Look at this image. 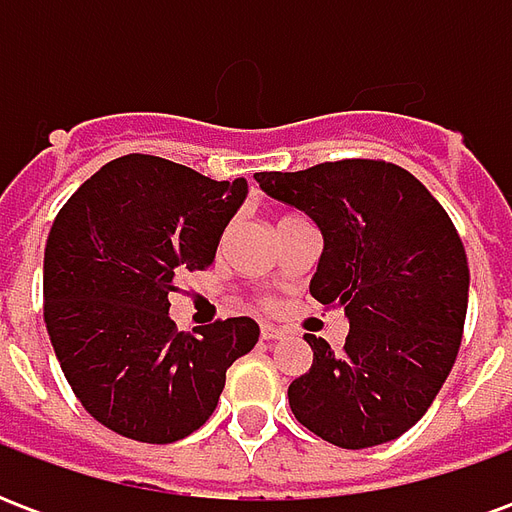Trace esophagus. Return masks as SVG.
Instances as JSON below:
<instances>
[{"label":"esophagus","instance_id":"1","mask_svg":"<svg viewBox=\"0 0 512 512\" xmlns=\"http://www.w3.org/2000/svg\"><path fill=\"white\" fill-rule=\"evenodd\" d=\"M282 329H277V326H260V340H266V343H271V340H282Z\"/></svg>","mask_w":512,"mask_h":512}]
</instances>
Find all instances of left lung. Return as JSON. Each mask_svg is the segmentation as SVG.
<instances>
[{"instance_id":"obj_1","label":"left lung","mask_w":512,"mask_h":512,"mask_svg":"<svg viewBox=\"0 0 512 512\" xmlns=\"http://www.w3.org/2000/svg\"><path fill=\"white\" fill-rule=\"evenodd\" d=\"M255 180L321 227L310 293L351 323L343 351L304 334L312 367L288 386L290 411L343 450L403 436L461 348L469 263L455 224L411 172L381 158L257 172Z\"/></svg>"}]
</instances>
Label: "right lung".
Returning <instances> with one entry per match:
<instances>
[{"label": "right lung", "mask_w": 512, "mask_h": 512, "mask_svg": "<svg viewBox=\"0 0 512 512\" xmlns=\"http://www.w3.org/2000/svg\"><path fill=\"white\" fill-rule=\"evenodd\" d=\"M246 180H211L145 153L109 161L51 224L43 321L73 395L104 428L172 444L208 422L227 367L260 337L252 318L194 334L169 321L180 271H205Z\"/></svg>", "instance_id": "obj_1"}]
</instances>
